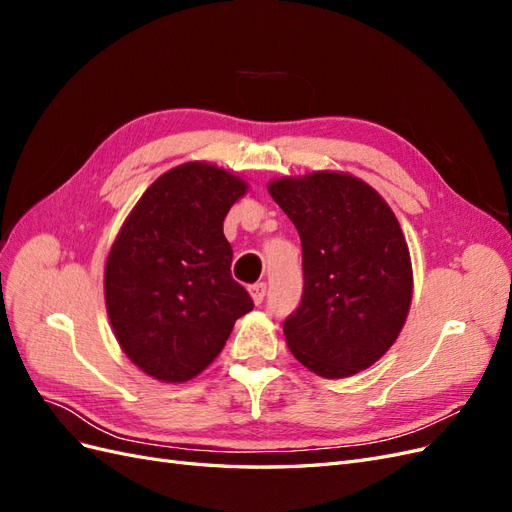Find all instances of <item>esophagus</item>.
Masks as SVG:
<instances>
[{
    "label": "esophagus",
    "mask_w": 512,
    "mask_h": 512,
    "mask_svg": "<svg viewBox=\"0 0 512 512\" xmlns=\"http://www.w3.org/2000/svg\"><path fill=\"white\" fill-rule=\"evenodd\" d=\"M250 294H252L254 303H256V305H260L262 301H265V297H267V284H265V282H256V284H252V286H250Z\"/></svg>",
    "instance_id": "1"
}]
</instances>
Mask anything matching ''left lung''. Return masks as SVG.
I'll list each match as a JSON object with an SVG mask.
<instances>
[{"label": "left lung", "mask_w": 512, "mask_h": 512, "mask_svg": "<svg viewBox=\"0 0 512 512\" xmlns=\"http://www.w3.org/2000/svg\"><path fill=\"white\" fill-rule=\"evenodd\" d=\"M303 247L288 348L322 378H346L393 346L412 301L410 252L395 213L361 179L312 173L269 183Z\"/></svg>", "instance_id": "left-lung-1"}]
</instances>
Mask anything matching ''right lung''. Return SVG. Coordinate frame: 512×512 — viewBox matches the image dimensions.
<instances>
[{
    "label": "right lung",
    "instance_id": "right-lung-1",
    "mask_svg": "<svg viewBox=\"0 0 512 512\" xmlns=\"http://www.w3.org/2000/svg\"><path fill=\"white\" fill-rule=\"evenodd\" d=\"M243 179L188 162L153 181L111 247L106 312L121 350L162 382L198 376L254 301L232 280L224 218Z\"/></svg>",
    "mask_w": 512,
    "mask_h": 512
}]
</instances>
